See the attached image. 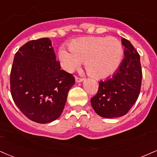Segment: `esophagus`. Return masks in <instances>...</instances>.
<instances>
[{"label":"esophagus","instance_id":"34e87169","mask_svg":"<svg viewBox=\"0 0 157 157\" xmlns=\"http://www.w3.org/2000/svg\"><path fill=\"white\" fill-rule=\"evenodd\" d=\"M83 80H84V79L80 78V77H75V81H76L77 82H82Z\"/></svg>","mask_w":157,"mask_h":157}]
</instances>
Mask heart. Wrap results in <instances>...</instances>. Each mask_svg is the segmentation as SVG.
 I'll return each instance as SVG.
<instances>
[{
	"instance_id": "b5f03b06",
	"label": "heart",
	"mask_w": 157,
	"mask_h": 157,
	"mask_svg": "<svg viewBox=\"0 0 157 157\" xmlns=\"http://www.w3.org/2000/svg\"><path fill=\"white\" fill-rule=\"evenodd\" d=\"M124 55L121 42L113 36H88L73 39L69 49L61 47L58 57L62 67L72 71L85 60L87 71L101 78L113 75L119 67Z\"/></svg>"
}]
</instances>
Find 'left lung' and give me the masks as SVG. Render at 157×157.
Here are the masks:
<instances>
[{
	"label": "left lung",
	"mask_w": 157,
	"mask_h": 157,
	"mask_svg": "<svg viewBox=\"0 0 157 157\" xmlns=\"http://www.w3.org/2000/svg\"><path fill=\"white\" fill-rule=\"evenodd\" d=\"M124 57L112 77L99 82L97 94L90 99L92 107L107 118L126 115L140 92L142 69L140 55L129 41L123 38Z\"/></svg>",
	"instance_id": "left-lung-1"
}]
</instances>
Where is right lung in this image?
<instances>
[{
  "label": "right lung",
  "mask_w": 157,
  "mask_h": 157,
  "mask_svg": "<svg viewBox=\"0 0 157 157\" xmlns=\"http://www.w3.org/2000/svg\"><path fill=\"white\" fill-rule=\"evenodd\" d=\"M75 83V77L60 69L48 38L28 41L15 54L11 94L20 111L33 121L47 124L57 119Z\"/></svg>",
  "instance_id": "add662e5"
}]
</instances>
